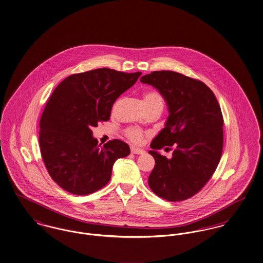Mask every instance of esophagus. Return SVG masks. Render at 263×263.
<instances>
[{
	"label": "esophagus",
	"mask_w": 263,
	"mask_h": 263,
	"mask_svg": "<svg viewBox=\"0 0 263 263\" xmlns=\"http://www.w3.org/2000/svg\"><path fill=\"white\" fill-rule=\"evenodd\" d=\"M130 151L134 154H143L145 152L143 149L139 148V147H135V146L130 147Z\"/></svg>",
	"instance_id": "34e87169"
}]
</instances>
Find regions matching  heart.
<instances>
[{"label":"heart","mask_w":263,"mask_h":263,"mask_svg":"<svg viewBox=\"0 0 263 263\" xmlns=\"http://www.w3.org/2000/svg\"><path fill=\"white\" fill-rule=\"evenodd\" d=\"M162 102L160 95L156 91H148L144 94V103L145 105L152 104V103ZM127 137L135 142H140L142 139V134L140 130L137 128H129L126 132Z\"/></svg>","instance_id":"1"}]
</instances>
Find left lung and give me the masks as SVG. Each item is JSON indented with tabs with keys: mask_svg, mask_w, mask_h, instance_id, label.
<instances>
[{
	"mask_svg": "<svg viewBox=\"0 0 263 263\" xmlns=\"http://www.w3.org/2000/svg\"><path fill=\"white\" fill-rule=\"evenodd\" d=\"M140 82L156 88L169 116L153 138L149 154L155 159L148 184L169 201H182L197 194L216 170L223 149V116L211 89L199 80L171 70L152 71ZM174 146L171 159L158 148Z\"/></svg>",
	"mask_w": 263,
	"mask_h": 263,
	"instance_id": "obj_1",
	"label": "left lung"
}]
</instances>
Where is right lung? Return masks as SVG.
<instances>
[{"instance_id":"right-lung-1","label":"right lung","mask_w":263,"mask_h":263,"mask_svg":"<svg viewBox=\"0 0 263 263\" xmlns=\"http://www.w3.org/2000/svg\"><path fill=\"white\" fill-rule=\"evenodd\" d=\"M141 72L93 69L63 80L46 104L40 120L39 144L49 175L65 191L90 194L111 179L116 160L130 153L126 142L98 144L92 127L108 121L117 98Z\"/></svg>"}]
</instances>
